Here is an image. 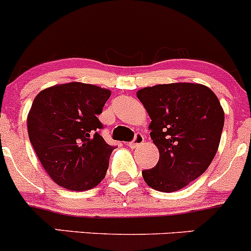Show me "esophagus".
<instances>
[{
    "label": "esophagus",
    "mask_w": 251,
    "mask_h": 251,
    "mask_svg": "<svg viewBox=\"0 0 251 251\" xmlns=\"http://www.w3.org/2000/svg\"><path fill=\"white\" fill-rule=\"evenodd\" d=\"M144 140H145V139H144L143 134H136L135 139H134L131 143H129L128 146L130 147V149H136V147L141 146V145L144 144Z\"/></svg>",
    "instance_id": "esophagus-1"
}]
</instances>
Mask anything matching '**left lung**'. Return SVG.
<instances>
[{
    "label": "left lung",
    "mask_w": 251,
    "mask_h": 251,
    "mask_svg": "<svg viewBox=\"0 0 251 251\" xmlns=\"http://www.w3.org/2000/svg\"><path fill=\"white\" fill-rule=\"evenodd\" d=\"M136 97L146 108L156 167L143 172L145 182L161 192H175L203 174L218 152L224 108L213 90L200 83L145 87Z\"/></svg>",
    "instance_id": "obj_1"
}]
</instances>
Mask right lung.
Returning a JSON list of instances; mask_svg holds the SVG:
<instances>
[{
  "instance_id": "add662e5",
  "label": "right lung",
  "mask_w": 251,
  "mask_h": 251,
  "mask_svg": "<svg viewBox=\"0 0 251 251\" xmlns=\"http://www.w3.org/2000/svg\"><path fill=\"white\" fill-rule=\"evenodd\" d=\"M110 89L70 82L36 95L27 115L30 143L51 180L70 191H87L106 175L115 147L99 134Z\"/></svg>"
}]
</instances>
